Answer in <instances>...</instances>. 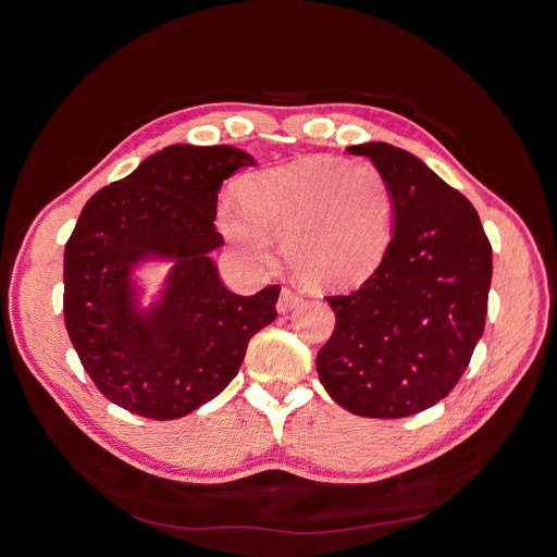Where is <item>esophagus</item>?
<instances>
[{
  "label": "esophagus",
  "instance_id": "1",
  "mask_svg": "<svg viewBox=\"0 0 557 557\" xmlns=\"http://www.w3.org/2000/svg\"><path fill=\"white\" fill-rule=\"evenodd\" d=\"M300 294H296L294 288H282V294H280V300H277V311L280 313H286V311H290L294 309L296 305H300Z\"/></svg>",
  "mask_w": 557,
  "mask_h": 557
}]
</instances>
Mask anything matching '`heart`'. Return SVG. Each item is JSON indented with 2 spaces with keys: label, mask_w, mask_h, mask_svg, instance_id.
I'll list each match as a JSON object with an SVG mask.
<instances>
[{
  "label": "heart",
  "mask_w": 557,
  "mask_h": 557,
  "mask_svg": "<svg viewBox=\"0 0 557 557\" xmlns=\"http://www.w3.org/2000/svg\"><path fill=\"white\" fill-rule=\"evenodd\" d=\"M216 221L227 242L259 267L284 239L290 271L313 288H352L382 267L393 239L395 196L374 164L309 156L257 171L242 202L223 198Z\"/></svg>",
  "instance_id": "b5f03b06"
}]
</instances>
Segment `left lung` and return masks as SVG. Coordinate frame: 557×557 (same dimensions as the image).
Listing matches in <instances>:
<instances>
[{
    "label": "left lung",
    "mask_w": 557,
    "mask_h": 557,
    "mask_svg": "<svg viewBox=\"0 0 557 557\" xmlns=\"http://www.w3.org/2000/svg\"><path fill=\"white\" fill-rule=\"evenodd\" d=\"M382 171L395 227L382 267L355 294L330 296L336 327L320 384L363 418H408L451 393L483 336L492 246L474 205L420 158L386 141L349 146Z\"/></svg>",
    "instance_id": "1"
}]
</instances>
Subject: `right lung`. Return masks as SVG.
I'll return each mask as SVG.
<instances>
[{
	"instance_id": "obj_1",
	"label": "right lung",
	"mask_w": 557,
	"mask_h": 557,
	"mask_svg": "<svg viewBox=\"0 0 557 557\" xmlns=\"http://www.w3.org/2000/svg\"><path fill=\"white\" fill-rule=\"evenodd\" d=\"M234 146L173 144L99 189L65 246V327L95 386L112 404L175 420L214 399L246 357L248 341L277 318L280 286L237 296L210 252L223 181L252 166ZM174 263L161 300L138 307L141 260Z\"/></svg>"
}]
</instances>
